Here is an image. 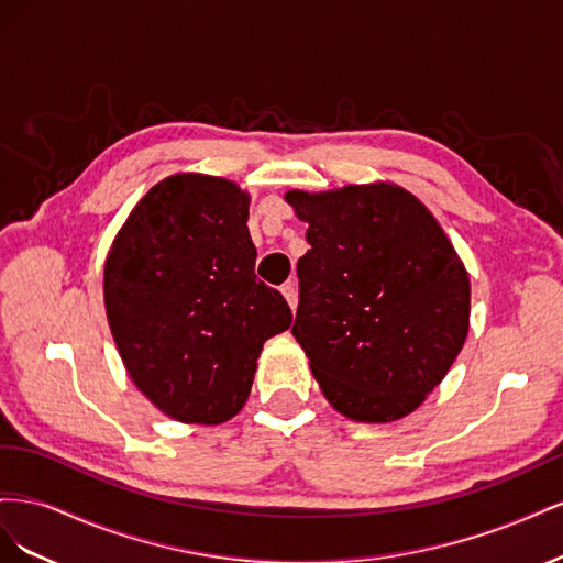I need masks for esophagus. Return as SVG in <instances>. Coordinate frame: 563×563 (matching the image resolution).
<instances>
[{"mask_svg": "<svg viewBox=\"0 0 563 563\" xmlns=\"http://www.w3.org/2000/svg\"><path fill=\"white\" fill-rule=\"evenodd\" d=\"M282 294L288 300V305H291V310H296V305H298V288H296V284L294 282H286L282 286Z\"/></svg>", "mask_w": 563, "mask_h": 563, "instance_id": "34e87169", "label": "esophagus"}]
</instances>
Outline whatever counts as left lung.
Wrapping results in <instances>:
<instances>
[{
  "instance_id": "8db88e82",
  "label": "left lung",
  "mask_w": 563,
  "mask_h": 563,
  "mask_svg": "<svg viewBox=\"0 0 563 563\" xmlns=\"http://www.w3.org/2000/svg\"><path fill=\"white\" fill-rule=\"evenodd\" d=\"M308 223L291 333L335 411L389 422L441 383L470 327V279L432 213L399 187L286 195Z\"/></svg>"
}]
</instances>
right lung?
Instances as JSON below:
<instances>
[{
    "label": "right lung",
    "instance_id": "1",
    "mask_svg": "<svg viewBox=\"0 0 563 563\" xmlns=\"http://www.w3.org/2000/svg\"><path fill=\"white\" fill-rule=\"evenodd\" d=\"M249 197L178 174L135 203L106 263V310L143 395L180 422L218 424L249 399L267 338L291 327L284 296L255 277Z\"/></svg>",
    "mask_w": 563,
    "mask_h": 563
}]
</instances>
